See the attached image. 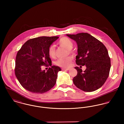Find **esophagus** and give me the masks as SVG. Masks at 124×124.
<instances>
[{
  "label": "esophagus",
  "instance_id": "obj_1",
  "mask_svg": "<svg viewBox=\"0 0 124 124\" xmlns=\"http://www.w3.org/2000/svg\"><path fill=\"white\" fill-rule=\"evenodd\" d=\"M69 70V68H62V70L63 71H68Z\"/></svg>",
  "mask_w": 124,
  "mask_h": 124
}]
</instances>
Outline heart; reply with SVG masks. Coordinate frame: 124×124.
I'll return each instance as SVG.
<instances>
[{"label":"heart","instance_id":"1","mask_svg":"<svg viewBox=\"0 0 124 124\" xmlns=\"http://www.w3.org/2000/svg\"><path fill=\"white\" fill-rule=\"evenodd\" d=\"M58 44L62 47H63L68 51V53L73 54L74 52L71 50L73 46V43L70 39L67 37H63L62 38L58 41ZM48 55L50 57L53 58L55 56V48L53 45L51 46L48 49ZM72 60L71 57H68L65 59H59L55 62V64L58 66L67 68L68 67Z\"/></svg>","mask_w":124,"mask_h":124}]
</instances>
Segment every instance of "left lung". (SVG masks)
Segmentation results:
<instances>
[{"mask_svg": "<svg viewBox=\"0 0 124 124\" xmlns=\"http://www.w3.org/2000/svg\"><path fill=\"white\" fill-rule=\"evenodd\" d=\"M66 35L77 44L76 64L86 67L84 72L78 67H75L77 74L72 80L73 84L85 92H93L100 88L106 82L111 68L110 58L106 46L87 33Z\"/></svg>", "mask_w": 124, "mask_h": 124, "instance_id": "obj_1", "label": "left lung"}]
</instances>
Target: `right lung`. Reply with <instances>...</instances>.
I'll return each mask as SVG.
<instances>
[{
	"instance_id": "right-lung-1",
	"label": "right lung",
	"mask_w": 124,
	"mask_h": 124,
	"mask_svg": "<svg viewBox=\"0 0 124 124\" xmlns=\"http://www.w3.org/2000/svg\"><path fill=\"white\" fill-rule=\"evenodd\" d=\"M57 36H42L27 40L18 51L16 58L15 73L20 85L35 93H43L56 84L58 71L61 69L52 66L45 72L41 66H52L48 49Z\"/></svg>"
}]
</instances>
